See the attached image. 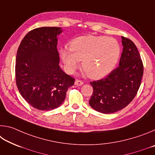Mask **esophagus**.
<instances>
[{
  "label": "esophagus",
  "mask_w": 155,
  "mask_h": 155,
  "mask_svg": "<svg viewBox=\"0 0 155 155\" xmlns=\"http://www.w3.org/2000/svg\"><path fill=\"white\" fill-rule=\"evenodd\" d=\"M74 84L76 85H78V86H81V85H83V82L82 81H81V80H76L75 81V82H74Z\"/></svg>",
  "instance_id": "34e87169"
}]
</instances>
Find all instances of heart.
Wrapping results in <instances>:
<instances>
[{
  "mask_svg": "<svg viewBox=\"0 0 155 155\" xmlns=\"http://www.w3.org/2000/svg\"><path fill=\"white\" fill-rule=\"evenodd\" d=\"M121 53L115 39L106 36H83L75 38L59 51V56L68 72H73L82 60V68L89 77L103 78L111 73Z\"/></svg>",
  "mask_w": 155,
  "mask_h": 155,
  "instance_id": "1",
  "label": "heart"
}]
</instances>
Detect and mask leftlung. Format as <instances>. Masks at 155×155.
I'll return each instance as SVG.
<instances>
[{"label": "left lung", "instance_id": "1", "mask_svg": "<svg viewBox=\"0 0 155 155\" xmlns=\"http://www.w3.org/2000/svg\"><path fill=\"white\" fill-rule=\"evenodd\" d=\"M123 51L119 67L107 77L90 82L94 91L89 103L96 111L112 114L127 107L140 87L143 65L135 44L122 37Z\"/></svg>", "mask_w": 155, "mask_h": 155}]
</instances>
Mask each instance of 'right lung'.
Instances as JSON below:
<instances>
[{"mask_svg": "<svg viewBox=\"0 0 155 155\" xmlns=\"http://www.w3.org/2000/svg\"><path fill=\"white\" fill-rule=\"evenodd\" d=\"M61 27H44L31 31L18 47L15 82L27 103L41 111L54 109L64 101L75 79L60 68L57 35Z\"/></svg>", "mask_w": 155, "mask_h": 155, "instance_id": "1", "label": "right lung"}]
</instances>
